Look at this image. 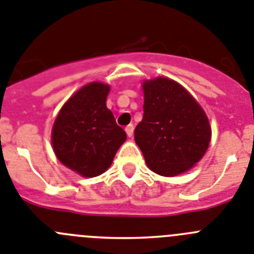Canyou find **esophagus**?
Segmentation results:
<instances>
[{
	"label": "esophagus",
	"mask_w": 254,
	"mask_h": 254,
	"mask_svg": "<svg viewBox=\"0 0 254 254\" xmlns=\"http://www.w3.org/2000/svg\"><path fill=\"white\" fill-rule=\"evenodd\" d=\"M125 131H127V136H132V132H134V127H132L131 124L130 125H127V127H125Z\"/></svg>",
	"instance_id": "esophagus-1"
}]
</instances>
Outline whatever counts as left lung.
<instances>
[{
  "label": "left lung",
  "mask_w": 254,
  "mask_h": 254,
  "mask_svg": "<svg viewBox=\"0 0 254 254\" xmlns=\"http://www.w3.org/2000/svg\"><path fill=\"white\" fill-rule=\"evenodd\" d=\"M143 120L134 131L145 163L157 175L175 177L202 158L211 140L209 118L186 88L168 77L141 82Z\"/></svg>",
  "instance_id": "left-lung-1"
}]
</instances>
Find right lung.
Instances as JSON below:
<instances>
[{"label":"right lung","mask_w":254,"mask_h":254,"mask_svg":"<svg viewBox=\"0 0 254 254\" xmlns=\"http://www.w3.org/2000/svg\"><path fill=\"white\" fill-rule=\"evenodd\" d=\"M110 84H84L64 102L52 127V147L63 166L82 177H96L110 168L127 132L106 106Z\"/></svg>","instance_id":"obj_1"}]
</instances>
